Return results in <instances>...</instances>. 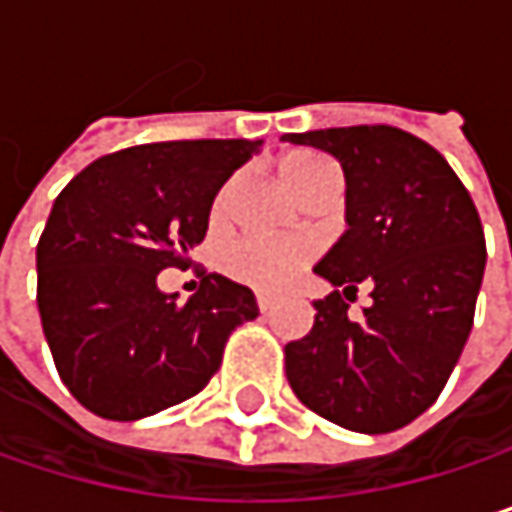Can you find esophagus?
<instances>
[{"label": "esophagus", "mask_w": 512, "mask_h": 512, "mask_svg": "<svg viewBox=\"0 0 512 512\" xmlns=\"http://www.w3.org/2000/svg\"><path fill=\"white\" fill-rule=\"evenodd\" d=\"M257 308L266 314V311L272 308V296H266V293H257Z\"/></svg>", "instance_id": "esophagus-1"}]
</instances>
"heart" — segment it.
<instances>
[{
    "label": "heart",
    "instance_id": "heart-1",
    "mask_svg": "<svg viewBox=\"0 0 512 512\" xmlns=\"http://www.w3.org/2000/svg\"><path fill=\"white\" fill-rule=\"evenodd\" d=\"M278 171L284 177V183L302 198L314 183H320L326 174L338 171L335 162L329 156L317 154V151H293V154L281 156ZM231 198V186H225L216 198L213 213L222 216ZM314 255V246L308 240H278V237H243L234 240L225 252H222V269L249 284L257 290H278L284 287L302 266L305 260Z\"/></svg>",
    "mask_w": 512,
    "mask_h": 512
}]
</instances>
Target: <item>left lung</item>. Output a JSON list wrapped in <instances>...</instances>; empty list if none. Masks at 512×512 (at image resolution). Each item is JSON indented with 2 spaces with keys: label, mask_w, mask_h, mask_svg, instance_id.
<instances>
[{
  "label": "left lung",
  "mask_w": 512,
  "mask_h": 512,
  "mask_svg": "<svg viewBox=\"0 0 512 512\" xmlns=\"http://www.w3.org/2000/svg\"><path fill=\"white\" fill-rule=\"evenodd\" d=\"M335 156L347 180V231L314 266L332 290L290 341L293 394L356 433H391L442 394L471 332L486 243L468 189L427 142L397 127L287 133ZM371 284L361 318L346 299Z\"/></svg>",
  "instance_id": "obj_1"
}]
</instances>
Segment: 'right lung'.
<instances>
[{
	"label": "right lung",
	"instance_id": "add662e5",
	"mask_svg": "<svg viewBox=\"0 0 512 512\" xmlns=\"http://www.w3.org/2000/svg\"><path fill=\"white\" fill-rule=\"evenodd\" d=\"M249 139L156 142L100 156L55 198L38 243V311L58 376L100 418L139 421L198 394L228 335L257 317L225 275L177 305L156 275L186 266Z\"/></svg>",
	"mask_w": 512,
	"mask_h": 512
}]
</instances>
